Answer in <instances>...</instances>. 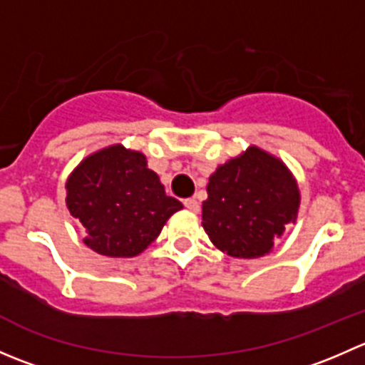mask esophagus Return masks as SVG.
<instances>
[{
    "label": "esophagus",
    "instance_id": "esophagus-1",
    "mask_svg": "<svg viewBox=\"0 0 365 365\" xmlns=\"http://www.w3.org/2000/svg\"><path fill=\"white\" fill-rule=\"evenodd\" d=\"M183 205H185V208L190 210V212H200V203H197L194 197H187V200L183 201Z\"/></svg>",
    "mask_w": 365,
    "mask_h": 365
}]
</instances>
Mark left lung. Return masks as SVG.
<instances>
[{
    "label": "left lung",
    "instance_id": "8db88e82",
    "mask_svg": "<svg viewBox=\"0 0 365 365\" xmlns=\"http://www.w3.org/2000/svg\"><path fill=\"white\" fill-rule=\"evenodd\" d=\"M203 201V227L212 244L233 257H261L297 220L300 190L277 157L251 146L219 165Z\"/></svg>",
    "mask_w": 365,
    "mask_h": 365
}]
</instances>
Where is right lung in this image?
I'll return each instance as SVG.
<instances>
[{"label": "right lung", "instance_id": "obj_1", "mask_svg": "<svg viewBox=\"0 0 365 365\" xmlns=\"http://www.w3.org/2000/svg\"><path fill=\"white\" fill-rule=\"evenodd\" d=\"M67 208L86 230L84 244L109 257L138 256L183 208L168 196L141 152L108 146L81 162L67 180Z\"/></svg>", "mask_w": 365, "mask_h": 365}]
</instances>
